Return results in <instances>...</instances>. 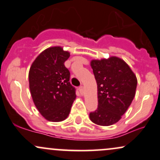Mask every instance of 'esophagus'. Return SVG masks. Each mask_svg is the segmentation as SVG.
I'll return each instance as SVG.
<instances>
[{
  "instance_id": "34e87169",
  "label": "esophagus",
  "mask_w": 160,
  "mask_h": 160,
  "mask_svg": "<svg viewBox=\"0 0 160 160\" xmlns=\"http://www.w3.org/2000/svg\"><path fill=\"white\" fill-rule=\"evenodd\" d=\"M79 91L82 94H84V92H85V89H84L83 86H80L79 87Z\"/></svg>"
}]
</instances>
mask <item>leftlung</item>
Segmentation results:
<instances>
[{
    "label": "left lung",
    "instance_id": "left-lung-1",
    "mask_svg": "<svg viewBox=\"0 0 160 160\" xmlns=\"http://www.w3.org/2000/svg\"><path fill=\"white\" fill-rule=\"evenodd\" d=\"M91 66L98 85V107L91 112L92 122L109 126L121 119L135 96L137 77L117 57L92 60Z\"/></svg>",
    "mask_w": 160,
    "mask_h": 160
}]
</instances>
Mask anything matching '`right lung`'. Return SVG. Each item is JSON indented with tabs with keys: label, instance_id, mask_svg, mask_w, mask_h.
Wrapping results in <instances>:
<instances>
[{
	"label": "right lung",
	"instance_id": "obj_1",
	"mask_svg": "<svg viewBox=\"0 0 160 160\" xmlns=\"http://www.w3.org/2000/svg\"><path fill=\"white\" fill-rule=\"evenodd\" d=\"M69 56L62 47H51L41 52L30 67L32 100L41 116L50 122L65 120L76 98L75 88L69 82L70 72L64 66Z\"/></svg>",
	"mask_w": 160,
	"mask_h": 160
}]
</instances>
